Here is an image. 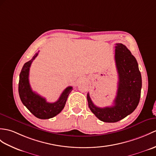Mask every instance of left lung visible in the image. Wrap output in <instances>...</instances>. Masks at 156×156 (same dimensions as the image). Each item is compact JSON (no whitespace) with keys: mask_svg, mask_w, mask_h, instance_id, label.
<instances>
[{"mask_svg":"<svg viewBox=\"0 0 156 156\" xmlns=\"http://www.w3.org/2000/svg\"><path fill=\"white\" fill-rule=\"evenodd\" d=\"M115 48L119 80L114 105L110 107H97L92 102L89 93L87 94L90 110L100 120L108 123L121 120L136 110L140 102L142 89V76L136 58L121 43L116 44Z\"/></svg>","mask_w":156,"mask_h":156,"instance_id":"obj_1","label":"left lung"}]
</instances>
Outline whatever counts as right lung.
Wrapping results in <instances>:
<instances>
[{
	"instance_id": "add662e5",
	"label": "right lung",
	"mask_w": 156,
	"mask_h": 156,
	"mask_svg": "<svg viewBox=\"0 0 156 156\" xmlns=\"http://www.w3.org/2000/svg\"><path fill=\"white\" fill-rule=\"evenodd\" d=\"M38 53H36L32 58L24 64L22 68L19 83V93L22 102L31 113L40 119L52 118L63 110L69 94L72 90V86H68L62 93L56 102H47L44 98L32 91L29 83L30 67Z\"/></svg>"
}]
</instances>
